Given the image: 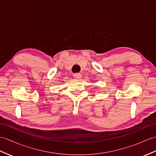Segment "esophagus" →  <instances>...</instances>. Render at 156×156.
<instances>
[{
  "label": "esophagus",
  "instance_id": "34e87169",
  "mask_svg": "<svg viewBox=\"0 0 156 156\" xmlns=\"http://www.w3.org/2000/svg\"><path fill=\"white\" fill-rule=\"evenodd\" d=\"M74 77L77 80H80L82 77V75L81 73H76L74 75Z\"/></svg>",
  "mask_w": 156,
  "mask_h": 156
}]
</instances>
